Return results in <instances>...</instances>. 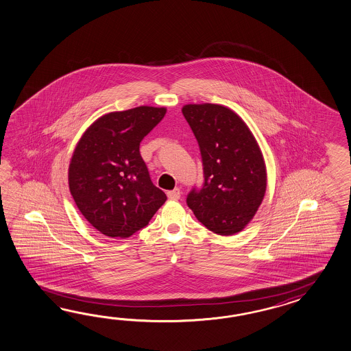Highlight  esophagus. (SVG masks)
<instances>
[{"label": "esophagus", "mask_w": 351, "mask_h": 351, "mask_svg": "<svg viewBox=\"0 0 351 351\" xmlns=\"http://www.w3.org/2000/svg\"><path fill=\"white\" fill-rule=\"evenodd\" d=\"M167 196L170 200H179L181 193H180V189H173L171 191L167 193Z\"/></svg>", "instance_id": "34e87169"}]
</instances>
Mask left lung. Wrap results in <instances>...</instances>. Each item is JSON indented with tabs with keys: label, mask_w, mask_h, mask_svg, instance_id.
<instances>
[{
	"label": "left lung",
	"mask_w": 351,
	"mask_h": 351,
	"mask_svg": "<svg viewBox=\"0 0 351 351\" xmlns=\"http://www.w3.org/2000/svg\"><path fill=\"white\" fill-rule=\"evenodd\" d=\"M182 114L199 143L204 184L186 197L187 206L209 230L239 233L265 197V160L242 118L224 106L186 104Z\"/></svg>",
	"instance_id": "1"
}]
</instances>
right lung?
<instances>
[{"label":"right lung","instance_id":"right-lung-1","mask_svg":"<svg viewBox=\"0 0 351 351\" xmlns=\"http://www.w3.org/2000/svg\"><path fill=\"white\" fill-rule=\"evenodd\" d=\"M165 114L166 108L148 106L112 112L79 140L69 165V189L80 213L101 234L131 237L166 202L140 154L141 141Z\"/></svg>","mask_w":351,"mask_h":351}]
</instances>
